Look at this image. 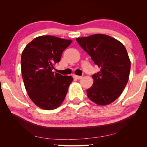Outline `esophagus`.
<instances>
[{
	"label": "esophagus",
	"mask_w": 147,
	"mask_h": 147,
	"mask_svg": "<svg viewBox=\"0 0 147 147\" xmlns=\"http://www.w3.org/2000/svg\"><path fill=\"white\" fill-rule=\"evenodd\" d=\"M73 77L74 78L76 79H81L82 78V76H78V75H73Z\"/></svg>",
	"instance_id": "1"
}]
</instances>
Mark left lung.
Listing matches in <instances>:
<instances>
[{
    "label": "left lung",
    "instance_id": "1",
    "mask_svg": "<svg viewBox=\"0 0 147 147\" xmlns=\"http://www.w3.org/2000/svg\"><path fill=\"white\" fill-rule=\"evenodd\" d=\"M76 40L100 69L93 75V85L87 90L88 98L100 106L112 103L125 88L130 75L131 63L125 47L101 34Z\"/></svg>",
    "mask_w": 147,
    "mask_h": 147
}]
</instances>
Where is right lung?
Instances as JSON below:
<instances>
[{"label": "right lung", "instance_id": "right-lung-1", "mask_svg": "<svg viewBox=\"0 0 147 147\" xmlns=\"http://www.w3.org/2000/svg\"><path fill=\"white\" fill-rule=\"evenodd\" d=\"M72 43L53 36L37 37L27 45L21 55V73L30 98L45 110L56 109L63 102L73 78L54 73V65Z\"/></svg>", "mask_w": 147, "mask_h": 147}]
</instances>
